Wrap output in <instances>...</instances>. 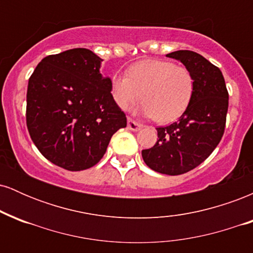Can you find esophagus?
I'll return each mask as SVG.
<instances>
[{"label": "esophagus", "instance_id": "obj_1", "mask_svg": "<svg viewBox=\"0 0 253 253\" xmlns=\"http://www.w3.org/2000/svg\"><path fill=\"white\" fill-rule=\"evenodd\" d=\"M127 127H128V129L133 130V132H136V130L143 128V125L136 123V121L132 120V119L128 118L127 119Z\"/></svg>", "mask_w": 253, "mask_h": 253}]
</instances>
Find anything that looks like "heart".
Listing matches in <instances>:
<instances>
[{
	"mask_svg": "<svg viewBox=\"0 0 253 253\" xmlns=\"http://www.w3.org/2000/svg\"><path fill=\"white\" fill-rule=\"evenodd\" d=\"M110 92L119 108L126 110L139 98L144 102L136 112L169 124L178 119L189 106L194 78L187 68L164 59H144L130 65L126 76L117 75Z\"/></svg>",
	"mask_w": 253,
	"mask_h": 253,
	"instance_id": "1",
	"label": "heart"
}]
</instances>
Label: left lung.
Returning <instances> with one entry per match:
<instances>
[{
    "mask_svg": "<svg viewBox=\"0 0 253 253\" xmlns=\"http://www.w3.org/2000/svg\"><path fill=\"white\" fill-rule=\"evenodd\" d=\"M167 57L179 60L191 72L194 92L177 123L158 127V140L141 151L149 168L176 176L193 170L207 159L221 140L228 109V92L219 68L196 52L181 50Z\"/></svg>",
    "mask_w": 253,
    "mask_h": 253,
    "instance_id": "left-lung-1",
    "label": "left lung"
}]
</instances>
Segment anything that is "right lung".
I'll list each match as a JSON object with an SVG mask.
<instances>
[{"instance_id":"1","label":"right lung","mask_w":253,"mask_h":253,"mask_svg":"<svg viewBox=\"0 0 253 253\" xmlns=\"http://www.w3.org/2000/svg\"><path fill=\"white\" fill-rule=\"evenodd\" d=\"M102 60L88 48H72L43 58L28 81V132L40 153L63 169L94 167L127 125L112 81L100 72Z\"/></svg>"}]
</instances>
